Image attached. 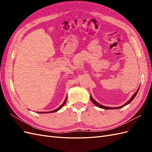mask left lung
Here are the masks:
<instances>
[{
    "label": "left lung",
    "mask_w": 152,
    "mask_h": 152,
    "mask_svg": "<svg viewBox=\"0 0 152 152\" xmlns=\"http://www.w3.org/2000/svg\"><path fill=\"white\" fill-rule=\"evenodd\" d=\"M138 90H139V89H137V91H136V93L133 94V96H132V98L128 101V102L126 103V104H124L123 106H122V107H118V108H115V107H104L103 105H102V104H100L99 103H98V102H96V101L92 98V96H91V101L92 102H93V103L96 105V106H97V107H98L99 108H103V109H106V110H111V109H117V108H122V107H124V106H126V105H127V104H129L134 99V98H135V96H136V94H137V92H138Z\"/></svg>",
    "instance_id": "obj_1"
}]
</instances>
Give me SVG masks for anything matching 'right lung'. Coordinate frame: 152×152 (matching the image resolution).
Instances as JSON below:
<instances>
[{"label":"right lung","instance_id":"1","mask_svg":"<svg viewBox=\"0 0 152 152\" xmlns=\"http://www.w3.org/2000/svg\"><path fill=\"white\" fill-rule=\"evenodd\" d=\"M66 99H65V101H64V102L63 103V104L60 106V107H58L57 109H56V110H53V111H51V112H45V113H53V112H57V111H58V110H60L63 107V105L64 104H65V103H66ZM40 113H42V112H40ZM44 112H43V113H45Z\"/></svg>","mask_w":152,"mask_h":152}]
</instances>
